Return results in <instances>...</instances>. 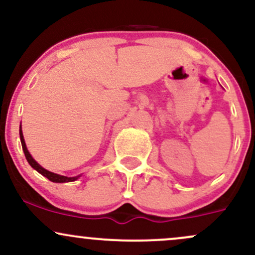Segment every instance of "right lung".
<instances>
[{
  "mask_svg": "<svg viewBox=\"0 0 255 255\" xmlns=\"http://www.w3.org/2000/svg\"><path fill=\"white\" fill-rule=\"evenodd\" d=\"M20 140H21V145H22V150H24V153H25V157L26 159H27L28 164H30L32 168L34 169V170H37L39 174H42L43 176H45L48 180H50L51 182H56V183H63V182H72V181H75L78 180L79 177H80V175L79 176H74V177H67V176H62V175H57L55 174V172H51L49 170H46V169H44L42 165H39L36 160L32 158V156L30 154V152H28L27 147H26V144H25V140H24V135H22V130H21V126H20Z\"/></svg>",
  "mask_w": 255,
  "mask_h": 255,
  "instance_id": "1",
  "label": "right lung"
}]
</instances>
